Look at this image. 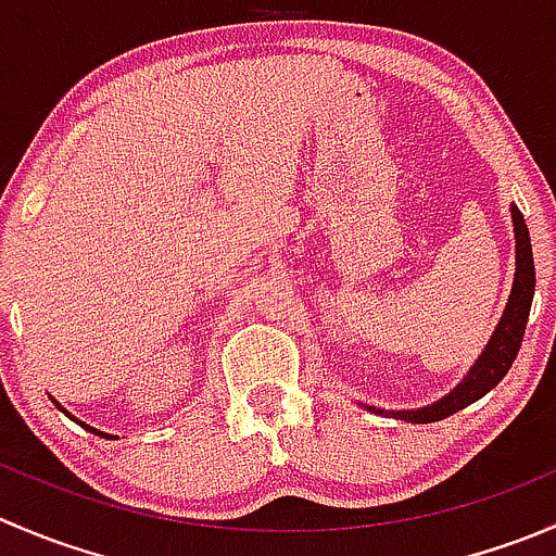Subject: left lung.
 <instances>
[{
	"label": "left lung",
	"instance_id": "left-lung-1",
	"mask_svg": "<svg viewBox=\"0 0 556 556\" xmlns=\"http://www.w3.org/2000/svg\"><path fill=\"white\" fill-rule=\"evenodd\" d=\"M511 223H514V239H517V271H514V285L511 295H508V304L503 309L501 323L492 330L490 341L481 350L479 361L468 368V374L463 377V382L454 387L452 392H446L439 401L428 403V406L419 408H377V406H363L374 414H382V417H395L403 422L414 425H428L446 419L450 414L459 412V408L470 406L473 401L484 397L503 377L508 374L511 363L517 361V352L521 346V336H525L527 317H530L532 295H535V266H532V244H530V231L525 226V217L517 210V204H511Z\"/></svg>",
	"mask_w": 556,
	"mask_h": 556
}]
</instances>
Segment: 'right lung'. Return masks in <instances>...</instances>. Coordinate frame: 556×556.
<instances>
[{"label":"right lung","instance_id":"right-lung-1","mask_svg":"<svg viewBox=\"0 0 556 556\" xmlns=\"http://www.w3.org/2000/svg\"><path fill=\"white\" fill-rule=\"evenodd\" d=\"M53 403H55V397H53ZM55 406H59V408H61V403H55ZM61 412H64V414H66V417H70V419H72V422H77V425H80V428H86V430H88V433H93V435H102V439H115V435L104 433V430H97V428H91V425L80 422V419H77V417H75V414H70V412H66V408H61Z\"/></svg>","mask_w":556,"mask_h":556}]
</instances>
